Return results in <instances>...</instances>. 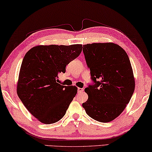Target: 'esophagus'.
<instances>
[{"mask_svg": "<svg viewBox=\"0 0 152 152\" xmlns=\"http://www.w3.org/2000/svg\"><path fill=\"white\" fill-rule=\"evenodd\" d=\"M83 91H84V88H78V93H81V92H83Z\"/></svg>", "mask_w": 152, "mask_h": 152, "instance_id": "1", "label": "esophagus"}]
</instances>
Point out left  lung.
I'll list each match as a JSON object with an SVG mask.
<instances>
[{"mask_svg":"<svg viewBox=\"0 0 152 152\" xmlns=\"http://www.w3.org/2000/svg\"><path fill=\"white\" fill-rule=\"evenodd\" d=\"M92 85L85 89L83 103L86 114L101 122L114 120L123 112L134 91V79L128 55L114 43L83 45Z\"/></svg>","mask_w":152,"mask_h":152,"instance_id":"8db88e82","label":"left lung"}]
</instances>
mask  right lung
I'll return each mask as SVG.
<instances>
[{"label":"right lung","mask_w":152,"mask_h":152,"mask_svg":"<svg viewBox=\"0 0 152 152\" xmlns=\"http://www.w3.org/2000/svg\"><path fill=\"white\" fill-rule=\"evenodd\" d=\"M82 47V45L37 46L24 56L17 93L27 110L42 123L61 120L76 96L75 86L61 85L57 78L79 56Z\"/></svg>","instance_id":"right-lung-1"}]
</instances>
